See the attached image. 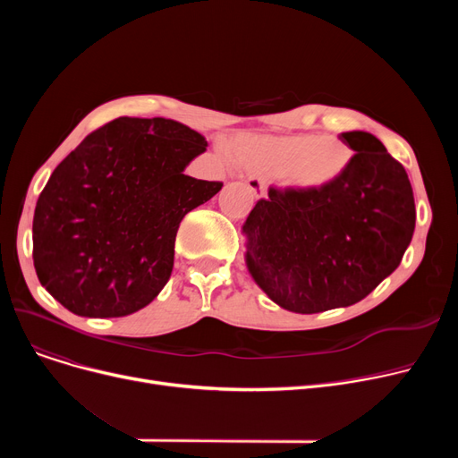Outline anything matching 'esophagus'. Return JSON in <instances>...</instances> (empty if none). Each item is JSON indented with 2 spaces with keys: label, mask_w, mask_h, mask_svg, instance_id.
<instances>
[{
  "label": "esophagus",
  "mask_w": 458,
  "mask_h": 458,
  "mask_svg": "<svg viewBox=\"0 0 458 458\" xmlns=\"http://www.w3.org/2000/svg\"><path fill=\"white\" fill-rule=\"evenodd\" d=\"M247 187H249V191L252 192V195H254L256 199H259V197L266 195L267 182H266V178H261V176L254 174V176H250V178L247 180Z\"/></svg>",
  "instance_id": "obj_1"
}]
</instances>
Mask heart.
Segmentation results:
<instances>
[{"label": "heart", "instance_id": "heart-1", "mask_svg": "<svg viewBox=\"0 0 458 458\" xmlns=\"http://www.w3.org/2000/svg\"><path fill=\"white\" fill-rule=\"evenodd\" d=\"M239 161L258 171L282 174L295 189L321 191L338 182L352 159L345 140L334 135L247 137L235 147Z\"/></svg>", "mask_w": 458, "mask_h": 458}]
</instances>
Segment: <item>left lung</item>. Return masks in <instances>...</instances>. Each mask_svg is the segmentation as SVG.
Segmentation results:
<instances>
[{
	"mask_svg": "<svg viewBox=\"0 0 458 458\" xmlns=\"http://www.w3.org/2000/svg\"><path fill=\"white\" fill-rule=\"evenodd\" d=\"M340 139L354 156L338 182L321 191L269 187L243 225L250 276L295 314L362 301L412 242L416 206L404 166L368 131Z\"/></svg>",
	"mask_w": 458,
	"mask_h": 458,
	"instance_id": "left-lung-1",
	"label": "left lung"
}]
</instances>
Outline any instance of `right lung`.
<instances>
[{"instance_id":"add662e5","label":"right lung","mask_w":458,"mask_h":458,"mask_svg":"<svg viewBox=\"0 0 458 458\" xmlns=\"http://www.w3.org/2000/svg\"><path fill=\"white\" fill-rule=\"evenodd\" d=\"M206 147L159 116H123L87 135L37 200L33 263L46 292L83 318L150 304L171 278L182 219L223 187L183 174Z\"/></svg>"}]
</instances>
